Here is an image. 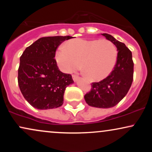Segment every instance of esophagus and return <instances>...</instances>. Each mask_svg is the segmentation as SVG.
I'll return each instance as SVG.
<instances>
[{"instance_id":"1","label":"esophagus","mask_w":152,"mask_h":152,"mask_svg":"<svg viewBox=\"0 0 152 152\" xmlns=\"http://www.w3.org/2000/svg\"><path fill=\"white\" fill-rule=\"evenodd\" d=\"M72 78H73V80H74V81H77L78 79V76H76V75H73Z\"/></svg>"}]
</instances>
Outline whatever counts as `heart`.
<instances>
[{
    "instance_id": "b5f03b06",
    "label": "heart",
    "mask_w": 152,
    "mask_h": 152,
    "mask_svg": "<svg viewBox=\"0 0 152 152\" xmlns=\"http://www.w3.org/2000/svg\"><path fill=\"white\" fill-rule=\"evenodd\" d=\"M116 47L108 40H71L58 47L56 60L61 70L71 73L81 66L92 81H102L114 69L117 61Z\"/></svg>"
}]
</instances>
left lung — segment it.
Here are the masks:
<instances>
[{"label":"left lung","mask_w":152,"mask_h":152,"mask_svg":"<svg viewBox=\"0 0 152 152\" xmlns=\"http://www.w3.org/2000/svg\"><path fill=\"white\" fill-rule=\"evenodd\" d=\"M102 35L116 46L117 61L109 76L102 81L92 83L91 90L84 96V99L91 106L108 109L116 106L128 93L133 81L134 62L132 52L124 43L111 35Z\"/></svg>","instance_id":"left-lung-1"}]
</instances>
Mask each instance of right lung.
<instances>
[{"label":"right lung","mask_w":152,"mask_h":152,"mask_svg":"<svg viewBox=\"0 0 152 152\" xmlns=\"http://www.w3.org/2000/svg\"><path fill=\"white\" fill-rule=\"evenodd\" d=\"M71 36H49L27 47L20 58L18 82L24 98L38 109L58 108L64 104L66 88L74 83L71 75L58 69L56 48Z\"/></svg>","instance_id":"1"}]
</instances>
